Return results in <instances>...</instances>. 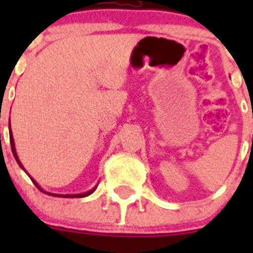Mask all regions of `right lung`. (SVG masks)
I'll return each mask as SVG.
<instances>
[{"label": "right lung", "mask_w": 253, "mask_h": 253, "mask_svg": "<svg viewBox=\"0 0 253 253\" xmlns=\"http://www.w3.org/2000/svg\"><path fill=\"white\" fill-rule=\"evenodd\" d=\"M9 128H10V125H9ZM10 144H11V151H13V155H14V158H15V160H17L18 166L21 167V168L23 169V170H25V168H23V166H22V163L19 162V159H18V155H17V151H15V144H14V138H13V134H11V131H10ZM25 172H26V170H25ZM31 180H33V182H34V184H35V186H37V188L39 189L41 192L45 193V194H49V196H53V197H64V198H83V197H87V196H89V194H91V193L94 192L95 188H97V185H95L94 188L90 189L89 192L80 193V194H55V193L44 192V190H43V189H42L41 186H39V184H38L37 181L34 180V178H31Z\"/></svg>", "instance_id": "add662e5"}]
</instances>
